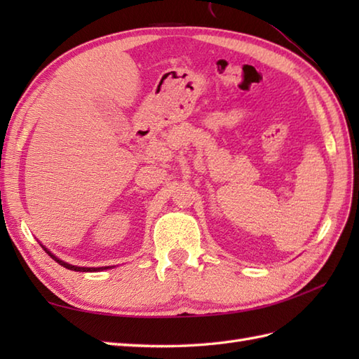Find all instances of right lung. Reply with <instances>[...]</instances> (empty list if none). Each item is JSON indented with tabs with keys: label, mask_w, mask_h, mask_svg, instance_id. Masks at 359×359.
Listing matches in <instances>:
<instances>
[{
	"label": "right lung",
	"mask_w": 359,
	"mask_h": 359,
	"mask_svg": "<svg viewBox=\"0 0 359 359\" xmlns=\"http://www.w3.org/2000/svg\"><path fill=\"white\" fill-rule=\"evenodd\" d=\"M43 248H44V247H43ZM44 251L53 259V261L58 262L60 265L65 266V269H67V270H74V271H97V270H108V269H111V266H100V269H90V266H89V269H88V266H75V265H71V264H67V262L62 261V259H58L57 256H53L48 248H44Z\"/></svg>",
	"instance_id": "obj_1"
}]
</instances>
